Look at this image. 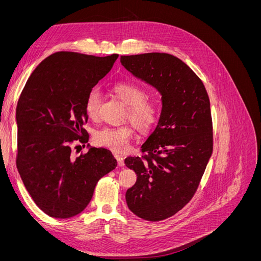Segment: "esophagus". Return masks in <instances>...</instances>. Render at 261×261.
<instances>
[{
  "mask_svg": "<svg viewBox=\"0 0 261 261\" xmlns=\"http://www.w3.org/2000/svg\"><path fill=\"white\" fill-rule=\"evenodd\" d=\"M114 156H115V159L117 160V164H118V167L123 168L124 165H125V163H124V159H123V156H122V155H120V154H115Z\"/></svg>",
  "mask_w": 261,
  "mask_h": 261,
  "instance_id": "34e87169",
  "label": "esophagus"
}]
</instances>
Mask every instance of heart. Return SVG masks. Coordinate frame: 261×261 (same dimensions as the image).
Instances as JSON below:
<instances>
[{"instance_id":"heart-1","label":"heart","mask_w":261,"mask_h":261,"mask_svg":"<svg viewBox=\"0 0 261 261\" xmlns=\"http://www.w3.org/2000/svg\"><path fill=\"white\" fill-rule=\"evenodd\" d=\"M112 91L123 103L128 108V115L132 123L138 130L146 133L151 129L159 120L160 109L156 103L147 101L146 91L139 86L129 83H118L113 86ZM101 91L93 88L86 98L85 111L91 120L97 118L101 102ZM134 136L129 126L123 127H105L94 133V141L114 152H125Z\"/></svg>"}]
</instances>
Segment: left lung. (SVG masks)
Segmentation results:
<instances>
[{
	"label": "left lung",
	"instance_id": "left-lung-1",
	"mask_svg": "<svg viewBox=\"0 0 261 261\" xmlns=\"http://www.w3.org/2000/svg\"><path fill=\"white\" fill-rule=\"evenodd\" d=\"M121 64L161 94L156 127L141 146L148 155L125 159L137 174L125 196L129 210L161 221L192 199L212 154L209 97L198 76L174 55H124Z\"/></svg>",
	"mask_w": 261,
	"mask_h": 261
}]
</instances>
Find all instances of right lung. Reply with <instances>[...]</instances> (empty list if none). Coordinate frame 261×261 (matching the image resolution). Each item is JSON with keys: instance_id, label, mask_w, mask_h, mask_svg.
I'll use <instances>...</instances> for the list:
<instances>
[{"instance_id": "obj_1", "label": "right lung", "mask_w": 261, "mask_h": 261, "mask_svg": "<svg viewBox=\"0 0 261 261\" xmlns=\"http://www.w3.org/2000/svg\"><path fill=\"white\" fill-rule=\"evenodd\" d=\"M117 58L54 53L23 87L16 108L17 169L31 198L52 218L80 215L98 180L116 168L110 150L88 144V151L73 158L70 143H88L86 98Z\"/></svg>"}]
</instances>
